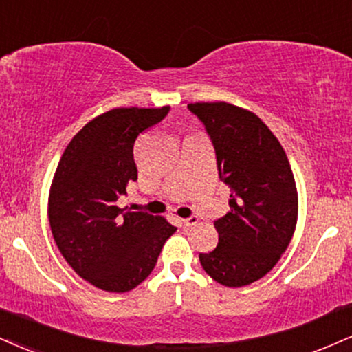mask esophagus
Segmentation results:
<instances>
[{
  "label": "esophagus",
  "mask_w": 352,
  "mask_h": 352,
  "mask_svg": "<svg viewBox=\"0 0 352 352\" xmlns=\"http://www.w3.org/2000/svg\"><path fill=\"white\" fill-rule=\"evenodd\" d=\"M182 226L184 228H192V226H195V224L198 223V218L195 217V214H192V217H188V218H184L182 219Z\"/></svg>",
  "instance_id": "1"
}]
</instances>
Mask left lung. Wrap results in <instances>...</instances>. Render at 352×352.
I'll use <instances>...</instances> for the list:
<instances>
[{
  "label": "left lung",
  "instance_id": "left-lung-1",
  "mask_svg": "<svg viewBox=\"0 0 352 352\" xmlns=\"http://www.w3.org/2000/svg\"><path fill=\"white\" fill-rule=\"evenodd\" d=\"M188 109L214 147L219 180L230 187L231 211L214 221L217 249L200 254L201 267L226 287L259 280L289 248L298 198L285 151L256 114L230 103Z\"/></svg>",
  "mask_w": 352,
  "mask_h": 352
}]
</instances>
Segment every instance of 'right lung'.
Returning <instances> with one entry per match:
<instances>
[{
    "label": "right lung",
    "instance_id": "add662e5",
    "mask_svg": "<svg viewBox=\"0 0 352 352\" xmlns=\"http://www.w3.org/2000/svg\"><path fill=\"white\" fill-rule=\"evenodd\" d=\"M164 108H116L83 126L57 165L49 223L58 251L83 280L107 292H129L154 270L177 231L146 211L118 208L138 180L134 142L167 116Z\"/></svg>",
    "mask_w": 352,
    "mask_h": 352
}]
</instances>
